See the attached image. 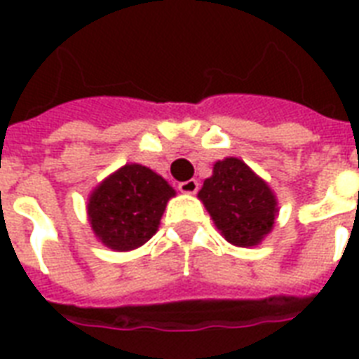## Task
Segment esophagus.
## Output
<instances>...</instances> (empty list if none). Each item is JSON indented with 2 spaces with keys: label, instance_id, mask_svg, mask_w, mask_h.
Returning a JSON list of instances; mask_svg holds the SVG:
<instances>
[{
  "label": "esophagus",
  "instance_id": "esophagus-1",
  "mask_svg": "<svg viewBox=\"0 0 359 359\" xmlns=\"http://www.w3.org/2000/svg\"><path fill=\"white\" fill-rule=\"evenodd\" d=\"M179 190L182 194H196L199 190V182L196 179H190V180H184V182H180L179 184Z\"/></svg>",
  "mask_w": 359,
  "mask_h": 359
}]
</instances>
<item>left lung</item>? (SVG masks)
<instances>
[{
  "label": "left lung",
  "instance_id": "obj_1",
  "mask_svg": "<svg viewBox=\"0 0 359 359\" xmlns=\"http://www.w3.org/2000/svg\"><path fill=\"white\" fill-rule=\"evenodd\" d=\"M199 199L231 244L248 248L268 235L276 219V197L242 160L214 163V175L203 182Z\"/></svg>",
  "mask_w": 359,
  "mask_h": 359
}]
</instances>
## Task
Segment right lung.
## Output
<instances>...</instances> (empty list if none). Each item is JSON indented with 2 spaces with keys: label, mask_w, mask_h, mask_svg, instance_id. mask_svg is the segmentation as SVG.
<instances>
[{
  "label": "right lung",
  "mask_w": 359,
  "mask_h": 359,
  "mask_svg": "<svg viewBox=\"0 0 359 359\" xmlns=\"http://www.w3.org/2000/svg\"><path fill=\"white\" fill-rule=\"evenodd\" d=\"M175 190L145 165L130 163L98 186L89 199L95 235L117 251L140 248L158 229Z\"/></svg>",
  "instance_id": "obj_1"
}]
</instances>
